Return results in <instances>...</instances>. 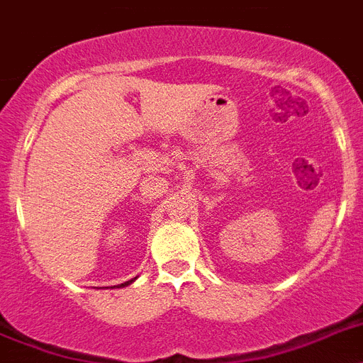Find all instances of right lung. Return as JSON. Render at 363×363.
Listing matches in <instances>:
<instances>
[{"mask_svg": "<svg viewBox=\"0 0 363 363\" xmlns=\"http://www.w3.org/2000/svg\"><path fill=\"white\" fill-rule=\"evenodd\" d=\"M133 280H128V282H125V284H121V286H128V284H132Z\"/></svg>", "mask_w": 363, "mask_h": 363, "instance_id": "add662e5", "label": "right lung"}]
</instances>
